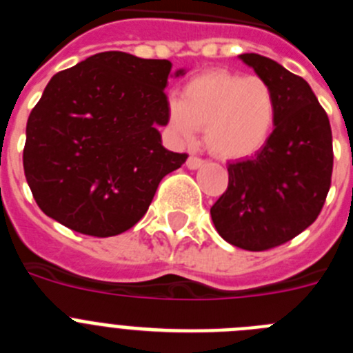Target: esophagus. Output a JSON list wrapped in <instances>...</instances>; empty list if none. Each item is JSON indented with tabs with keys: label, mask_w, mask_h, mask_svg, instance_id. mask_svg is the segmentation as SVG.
Wrapping results in <instances>:
<instances>
[{
	"label": "esophagus",
	"mask_w": 353,
	"mask_h": 353,
	"mask_svg": "<svg viewBox=\"0 0 353 353\" xmlns=\"http://www.w3.org/2000/svg\"><path fill=\"white\" fill-rule=\"evenodd\" d=\"M203 164H205L203 159L194 157V155H191V157L187 159V162H185V166L189 168V170H199V168L203 166Z\"/></svg>",
	"instance_id": "34e87169"
}]
</instances>
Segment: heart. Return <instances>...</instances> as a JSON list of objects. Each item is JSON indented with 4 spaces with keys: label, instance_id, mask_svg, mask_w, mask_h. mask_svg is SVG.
I'll use <instances>...</instances> for the list:
<instances>
[{
    "label": "heart",
    "instance_id": "obj_1",
    "mask_svg": "<svg viewBox=\"0 0 353 353\" xmlns=\"http://www.w3.org/2000/svg\"><path fill=\"white\" fill-rule=\"evenodd\" d=\"M277 101L272 86L256 76L208 70L183 86L182 99L168 101V125L192 143L205 129V143L221 159H245L270 141Z\"/></svg>",
    "mask_w": 353,
    "mask_h": 353
}]
</instances>
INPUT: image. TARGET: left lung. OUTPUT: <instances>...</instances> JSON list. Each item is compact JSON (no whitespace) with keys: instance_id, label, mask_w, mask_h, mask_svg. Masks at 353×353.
Instances as JSON below:
<instances>
[{"instance_id":"8db88e82","label":"left lung","mask_w":353,"mask_h":353,"mask_svg":"<svg viewBox=\"0 0 353 353\" xmlns=\"http://www.w3.org/2000/svg\"><path fill=\"white\" fill-rule=\"evenodd\" d=\"M272 86V138L254 157L228 164L230 182L210 208L221 236L245 251L281 245L314 223L330 187L332 132L311 86L265 56H239Z\"/></svg>"}]
</instances>
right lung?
Returning <instances> with one entry per match:
<instances>
[{"label":"right lung","instance_id":"1","mask_svg":"<svg viewBox=\"0 0 353 353\" xmlns=\"http://www.w3.org/2000/svg\"><path fill=\"white\" fill-rule=\"evenodd\" d=\"M168 60L99 52L51 77L26 125L23 164L37 205L74 232L113 236L148 210L185 154L162 146Z\"/></svg>","mask_w":353,"mask_h":353}]
</instances>
